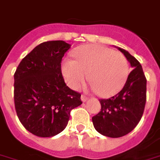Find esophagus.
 Here are the masks:
<instances>
[{
	"label": "esophagus",
	"instance_id": "esophagus-1",
	"mask_svg": "<svg viewBox=\"0 0 160 160\" xmlns=\"http://www.w3.org/2000/svg\"><path fill=\"white\" fill-rule=\"evenodd\" d=\"M81 100L83 101V102H85V101H87L88 100V97H87V96H84V95H82V96H81Z\"/></svg>",
	"mask_w": 160,
	"mask_h": 160
}]
</instances>
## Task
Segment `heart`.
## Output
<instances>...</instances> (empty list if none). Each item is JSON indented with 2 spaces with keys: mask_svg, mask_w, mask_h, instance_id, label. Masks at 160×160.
Masks as SVG:
<instances>
[{
  "mask_svg": "<svg viewBox=\"0 0 160 160\" xmlns=\"http://www.w3.org/2000/svg\"><path fill=\"white\" fill-rule=\"evenodd\" d=\"M76 60L66 59L62 72L71 88L78 89L88 74L92 87L101 96L116 94L123 88L128 76V64L122 53L98 45H87L76 49Z\"/></svg>",
  "mask_w": 160,
  "mask_h": 160,
  "instance_id": "1",
  "label": "heart"
}]
</instances>
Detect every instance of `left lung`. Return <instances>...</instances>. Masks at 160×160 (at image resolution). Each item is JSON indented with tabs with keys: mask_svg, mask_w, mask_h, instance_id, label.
Returning <instances> with one entry per match:
<instances>
[{
	"mask_svg": "<svg viewBox=\"0 0 160 160\" xmlns=\"http://www.w3.org/2000/svg\"><path fill=\"white\" fill-rule=\"evenodd\" d=\"M126 56L132 70L122 89L109 99H100L101 111L92 117L96 130L105 137H121L135 128L143 115L146 101V78L134 56L118 48Z\"/></svg>",
	"mask_w": 160,
	"mask_h": 160,
	"instance_id": "1",
	"label": "left lung"
}]
</instances>
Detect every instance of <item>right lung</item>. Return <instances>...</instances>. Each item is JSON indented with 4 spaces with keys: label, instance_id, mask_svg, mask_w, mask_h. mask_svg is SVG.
<instances>
[{
    "label": "right lung",
    "instance_id": "right-lung-1",
    "mask_svg": "<svg viewBox=\"0 0 160 160\" xmlns=\"http://www.w3.org/2000/svg\"><path fill=\"white\" fill-rule=\"evenodd\" d=\"M70 46L64 41L42 42L21 60L14 72L17 116L37 137L61 132L71 110L82 103L81 94L68 88L62 75V58Z\"/></svg>",
    "mask_w": 160,
    "mask_h": 160
}]
</instances>
